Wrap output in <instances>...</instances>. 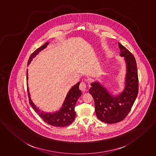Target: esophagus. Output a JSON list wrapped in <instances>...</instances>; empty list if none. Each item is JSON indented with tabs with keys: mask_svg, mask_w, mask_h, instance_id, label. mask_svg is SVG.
Here are the masks:
<instances>
[{
	"mask_svg": "<svg viewBox=\"0 0 156 156\" xmlns=\"http://www.w3.org/2000/svg\"><path fill=\"white\" fill-rule=\"evenodd\" d=\"M80 90H81L83 92L86 91L87 90V85L84 82H81L80 85Z\"/></svg>",
	"mask_w": 156,
	"mask_h": 156,
	"instance_id": "esophagus-1",
	"label": "esophagus"
}]
</instances>
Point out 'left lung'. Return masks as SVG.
Instances as JSON below:
<instances>
[{"label": "left lung", "instance_id": "obj_1", "mask_svg": "<svg viewBox=\"0 0 156 156\" xmlns=\"http://www.w3.org/2000/svg\"><path fill=\"white\" fill-rule=\"evenodd\" d=\"M120 56L126 66L124 88L119 94L109 91L100 81L92 82L89 93L93 98L97 117L105 123L122 121L130 112L138 93V76L136 60L133 54L119 42Z\"/></svg>", "mask_w": 156, "mask_h": 156}]
</instances>
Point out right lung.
<instances>
[{
	"label": "right lung",
	"mask_w": 156,
	"mask_h": 156,
	"mask_svg": "<svg viewBox=\"0 0 156 156\" xmlns=\"http://www.w3.org/2000/svg\"><path fill=\"white\" fill-rule=\"evenodd\" d=\"M50 42H46L42 47L37 48L35 52L30 55L29 61L28 65H30L34 58L41 52L46 48ZM28 70H27V81L28 80ZM80 82L77 83L75 85L70 88L65 99L62 104L61 108L57 111L53 112H45L40 110L34 103L30 98V94L29 93V87L27 84V91L29 98V102L35 112L41 117L45 122L50 124L52 126L56 127H65L70 124L75 119L76 112L75 111V107L78 98L81 96V91L79 89Z\"/></svg>",
	"instance_id": "right-lung-1"
}]
</instances>
